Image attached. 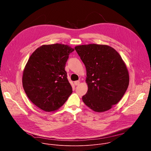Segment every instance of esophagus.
Returning a JSON list of instances; mask_svg holds the SVG:
<instances>
[{
  "mask_svg": "<svg viewBox=\"0 0 151 151\" xmlns=\"http://www.w3.org/2000/svg\"><path fill=\"white\" fill-rule=\"evenodd\" d=\"M74 83H75V85H79V83H80V81H75V82H74Z\"/></svg>",
  "mask_w": 151,
  "mask_h": 151,
  "instance_id": "obj_1",
  "label": "esophagus"
}]
</instances>
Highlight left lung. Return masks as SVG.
Masks as SVG:
<instances>
[{"instance_id": "8db88e82", "label": "left lung", "mask_w": 151, "mask_h": 151, "mask_svg": "<svg viewBox=\"0 0 151 151\" xmlns=\"http://www.w3.org/2000/svg\"><path fill=\"white\" fill-rule=\"evenodd\" d=\"M87 70L88 91L83 102L96 112L111 109L124 95L129 73L119 54L112 47L96 44L75 47Z\"/></svg>"}]
</instances>
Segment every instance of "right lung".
I'll return each instance as SVG.
<instances>
[{
  "label": "right lung",
  "mask_w": 151,
  "mask_h": 151,
  "mask_svg": "<svg viewBox=\"0 0 151 151\" xmlns=\"http://www.w3.org/2000/svg\"><path fill=\"white\" fill-rule=\"evenodd\" d=\"M74 50L62 44L43 45L29 57L23 70V87L28 98L39 109L54 112L72 93L64 68Z\"/></svg>",
  "instance_id": "add662e5"
}]
</instances>
